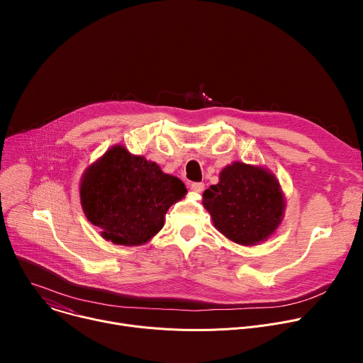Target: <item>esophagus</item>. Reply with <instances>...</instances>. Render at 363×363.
Masks as SVG:
<instances>
[{
    "label": "esophagus",
    "instance_id": "obj_1",
    "mask_svg": "<svg viewBox=\"0 0 363 363\" xmlns=\"http://www.w3.org/2000/svg\"><path fill=\"white\" fill-rule=\"evenodd\" d=\"M189 188H191V191H194V192H198V194H201L202 191H203V184L202 182H192L191 185H189Z\"/></svg>",
    "mask_w": 363,
    "mask_h": 363
}]
</instances>
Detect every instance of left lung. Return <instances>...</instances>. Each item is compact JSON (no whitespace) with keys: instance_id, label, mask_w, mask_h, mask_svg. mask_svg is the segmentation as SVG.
I'll return each instance as SVG.
<instances>
[{"instance_id":"obj_1","label":"left lung","mask_w":363,"mask_h":363,"mask_svg":"<svg viewBox=\"0 0 363 363\" xmlns=\"http://www.w3.org/2000/svg\"><path fill=\"white\" fill-rule=\"evenodd\" d=\"M202 203L216 228L237 244L254 245L281 223L284 198L276 178L242 162L225 167L220 182L205 189Z\"/></svg>"}]
</instances>
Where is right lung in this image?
<instances>
[{
    "label": "right lung",
    "mask_w": 363,
    "mask_h": 363,
    "mask_svg": "<svg viewBox=\"0 0 363 363\" xmlns=\"http://www.w3.org/2000/svg\"><path fill=\"white\" fill-rule=\"evenodd\" d=\"M186 192L184 182L164 174L143 157L115 146L91 165L80 185L87 220L101 237L121 245H139L164 227L169 206Z\"/></svg>",
    "instance_id": "add662e5"
}]
</instances>
